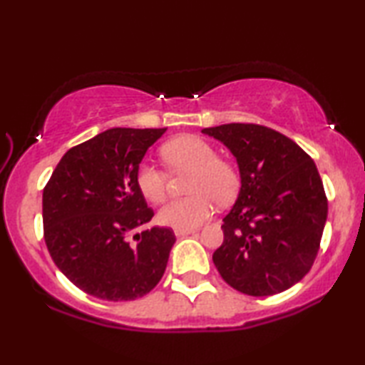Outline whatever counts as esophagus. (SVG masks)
<instances>
[{
    "instance_id": "obj_1",
    "label": "esophagus",
    "mask_w": 365,
    "mask_h": 365,
    "mask_svg": "<svg viewBox=\"0 0 365 365\" xmlns=\"http://www.w3.org/2000/svg\"><path fill=\"white\" fill-rule=\"evenodd\" d=\"M196 228H175V235L177 237H185V235L195 233Z\"/></svg>"
}]
</instances>
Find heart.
Wrapping results in <instances>:
<instances>
[{
  "instance_id": "heart-1",
  "label": "heart",
  "mask_w": 365,
  "mask_h": 365,
  "mask_svg": "<svg viewBox=\"0 0 365 365\" xmlns=\"http://www.w3.org/2000/svg\"><path fill=\"white\" fill-rule=\"evenodd\" d=\"M160 158L172 172H191L187 191L160 207L158 219L172 228H196L219 205L230 202L240 188V174L232 160L219 158L217 150L197 135H182L160 148ZM135 183L148 201L163 202L168 195V175L151 160L135 169Z\"/></svg>"
}]
</instances>
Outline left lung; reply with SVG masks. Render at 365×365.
<instances>
[{
	"instance_id": "left-lung-1",
	"label": "left lung",
	"mask_w": 365,
	"mask_h": 365,
	"mask_svg": "<svg viewBox=\"0 0 365 365\" xmlns=\"http://www.w3.org/2000/svg\"><path fill=\"white\" fill-rule=\"evenodd\" d=\"M202 133L233 153L242 175L214 265L240 293L285 292L311 270L322 240L329 201L316 164L292 138L257 123H224Z\"/></svg>"
}]
</instances>
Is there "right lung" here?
Wrapping results in <instances>:
<instances>
[{"instance_id":"add662e5","label":"right lung","mask_w":365,"mask_h":365,"mask_svg":"<svg viewBox=\"0 0 365 365\" xmlns=\"http://www.w3.org/2000/svg\"><path fill=\"white\" fill-rule=\"evenodd\" d=\"M168 128H109L71 148L43 188V237L58 269L86 294L141 298L163 279L175 233L151 227L135 169Z\"/></svg>"}]
</instances>
